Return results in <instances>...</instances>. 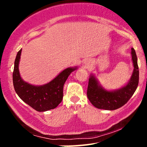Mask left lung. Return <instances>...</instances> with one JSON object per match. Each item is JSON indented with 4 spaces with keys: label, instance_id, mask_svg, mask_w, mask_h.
<instances>
[{
    "label": "left lung",
    "instance_id": "obj_1",
    "mask_svg": "<svg viewBox=\"0 0 147 147\" xmlns=\"http://www.w3.org/2000/svg\"><path fill=\"white\" fill-rule=\"evenodd\" d=\"M133 71L127 84L115 90L104 89L93 75L89 78L87 97L91 104L99 109L113 111L124 106L134 94L139 82V68L136 51L131 48Z\"/></svg>",
    "mask_w": 147,
    "mask_h": 147
}]
</instances>
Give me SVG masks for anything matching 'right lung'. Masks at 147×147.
Segmentation results:
<instances>
[{
    "label": "right lung",
    "instance_id": "right-lung-1",
    "mask_svg": "<svg viewBox=\"0 0 147 147\" xmlns=\"http://www.w3.org/2000/svg\"><path fill=\"white\" fill-rule=\"evenodd\" d=\"M22 50L16 55L13 72V84L18 97L27 104L39 112L54 109L63 99V85L70 73L77 70V67H70L61 72L49 83L41 86L32 85L22 79L18 65Z\"/></svg>",
    "mask_w": 147,
    "mask_h": 147
}]
</instances>
